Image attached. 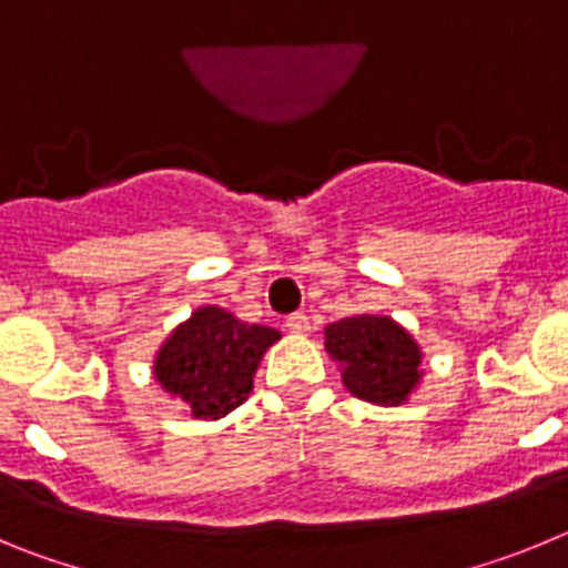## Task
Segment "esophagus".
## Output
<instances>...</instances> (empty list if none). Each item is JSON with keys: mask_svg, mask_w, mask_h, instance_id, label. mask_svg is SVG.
I'll list each match as a JSON object with an SVG mask.
<instances>
[{"mask_svg": "<svg viewBox=\"0 0 568 568\" xmlns=\"http://www.w3.org/2000/svg\"><path fill=\"white\" fill-rule=\"evenodd\" d=\"M284 327L290 329V333H307L310 329V318L304 313H293L284 318Z\"/></svg>", "mask_w": 568, "mask_h": 568, "instance_id": "1", "label": "esophagus"}]
</instances>
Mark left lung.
I'll use <instances>...</instances> for the list:
<instances>
[{
    "label": "left lung",
    "instance_id": "8db88e82",
    "mask_svg": "<svg viewBox=\"0 0 568 568\" xmlns=\"http://www.w3.org/2000/svg\"><path fill=\"white\" fill-rule=\"evenodd\" d=\"M327 353L344 366L346 389L369 404H404L420 378L418 344L393 318L335 321L327 327Z\"/></svg>",
    "mask_w": 568,
    "mask_h": 568
}]
</instances>
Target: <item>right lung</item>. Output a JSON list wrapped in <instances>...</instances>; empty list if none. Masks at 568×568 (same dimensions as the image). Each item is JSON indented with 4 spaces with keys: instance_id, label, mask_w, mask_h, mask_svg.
<instances>
[{
    "instance_id": "obj_1",
    "label": "right lung",
    "mask_w": 568,
    "mask_h": 568,
    "mask_svg": "<svg viewBox=\"0 0 568 568\" xmlns=\"http://www.w3.org/2000/svg\"><path fill=\"white\" fill-rule=\"evenodd\" d=\"M278 329L241 324L219 307L193 313L155 358V378L170 395L187 400L195 418H222L253 389L258 361Z\"/></svg>"
}]
</instances>
